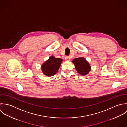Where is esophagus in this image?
I'll list each match as a JSON object with an SVG mask.
<instances>
[{
	"mask_svg": "<svg viewBox=\"0 0 127 127\" xmlns=\"http://www.w3.org/2000/svg\"><path fill=\"white\" fill-rule=\"evenodd\" d=\"M65 60H66V61H70V56H66V57H65Z\"/></svg>",
	"mask_w": 127,
	"mask_h": 127,
	"instance_id": "obj_1",
	"label": "esophagus"
}]
</instances>
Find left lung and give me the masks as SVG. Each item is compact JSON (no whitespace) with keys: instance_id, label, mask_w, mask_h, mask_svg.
Masks as SVG:
<instances>
[{"instance_id":"left-lung-1","label":"left lung","mask_w":127,"mask_h":127,"mask_svg":"<svg viewBox=\"0 0 127 127\" xmlns=\"http://www.w3.org/2000/svg\"><path fill=\"white\" fill-rule=\"evenodd\" d=\"M75 66L76 71L81 76L87 75L91 71V66L84 57L74 59L72 61Z\"/></svg>"}]
</instances>
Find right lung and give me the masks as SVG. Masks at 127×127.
Wrapping results in <instances>:
<instances>
[{
  "label": "right lung",
  "instance_id": "obj_1",
  "mask_svg": "<svg viewBox=\"0 0 127 127\" xmlns=\"http://www.w3.org/2000/svg\"><path fill=\"white\" fill-rule=\"evenodd\" d=\"M62 60L61 58H55L53 56H51L41 66V69L44 74L48 76L55 75L59 69Z\"/></svg>",
  "mask_w": 127,
  "mask_h": 127
}]
</instances>
